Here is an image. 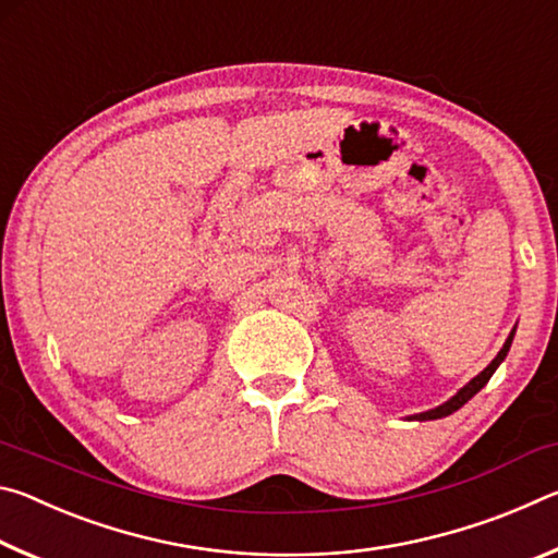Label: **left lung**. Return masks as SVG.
I'll list each match as a JSON object with an SVG mask.
<instances>
[{"label": "left lung", "instance_id": "8db88e82", "mask_svg": "<svg viewBox=\"0 0 558 558\" xmlns=\"http://www.w3.org/2000/svg\"><path fill=\"white\" fill-rule=\"evenodd\" d=\"M512 339H514V329H512V332H509L505 347L499 349V354L493 359V362H489L487 369H483L470 384L462 386V389H460L456 396H452L450 401H446L442 405H438V409H430V411H426V413H415V415H411V418H413V421H436V418H446V415H450L452 411H458L460 405H465V403L472 399V396H475V393H477L480 389H483V386L489 381V376L495 374L497 366L505 362L509 347H512Z\"/></svg>", "mask_w": 558, "mask_h": 558}]
</instances>
